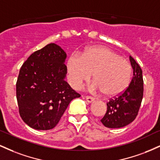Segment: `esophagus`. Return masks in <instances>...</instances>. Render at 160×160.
<instances>
[{
    "label": "esophagus",
    "instance_id": "1",
    "mask_svg": "<svg viewBox=\"0 0 160 160\" xmlns=\"http://www.w3.org/2000/svg\"><path fill=\"white\" fill-rule=\"evenodd\" d=\"M86 102H88V103H92V102H94L95 98H93V97H91V96H86Z\"/></svg>",
    "mask_w": 160,
    "mask_h": 160
}]
</instances>
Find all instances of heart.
<instances>
[{
    "mask_svg": "<svg viewBox=\"0 0 160 160\" xmlns=\"http://www.w3.org/2000/svg\"><path fill=\"white\" fill-rule=\"evenodd\" d=\"M66 65L69 83L75 89H80L92 74L95 81L91 84V89L101 90L108 97L122 94L131 82V64L107 47H90L81 56L72 53Z\"/></svg>",
    "mask_w": 160,
    "mask_h": 160,
    "instance_id": "obj_1",
    "label": "heart"
}]
</instances>
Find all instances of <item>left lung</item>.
Here are the masks:
<instances>
[{
  "label": "left lung",
  "instance_id": "left-lung-1",
  "mask_svg": "<svg viewBox=\"0 0 160 160\" xmlns=\"http://www.w3.org/2000/svg\"><path fill=\"white\" fill-rule=\"evenodd\" d=\"M129 59L133 69L132 79L126 91L107 103V112L101 120L105 127H124L131 123L138 113L144 93L142 70L132 57L129 56Z\"/></svg>",
  "mask_w": 160,
  "mask_h": 160
}]
</instances>
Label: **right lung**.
I'll return each instance as SVG.
<instances>
[{"label": "right lung", "mask_w": 160, "mask_h": 160, "mask_svg": "<svg viewBox=\"0 0 160 160\" xmlns=\"http://www.w3.org/2000/svg\"><path fill=\"white\" fill-rule=\"evenodd\" d=\"M67 55L49 43L33 52L23 63L16 82V98L21 118L37 130L52 129L70 102L80 95L65 80Z\"/></svg>", "instance_id": "obj_1"}]
</instances>
